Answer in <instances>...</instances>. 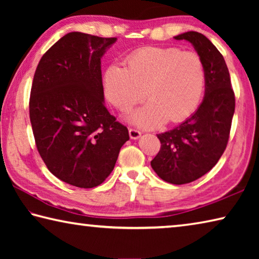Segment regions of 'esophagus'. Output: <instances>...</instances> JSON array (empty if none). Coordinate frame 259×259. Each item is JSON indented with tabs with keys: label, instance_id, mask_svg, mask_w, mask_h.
I'll list each match as a JSON object with an SVG mask.
<instances>
[{
	"label": "esophagus",
	"instance_id": "34e87169",
	"mask_svg": "<svg viewBox=\"0 0 259 259\" xmlns=\"http://www.w3.org/2000/svg\"><path fill=\"white\" fill-rule=\"evenodd\" d=\"M129 135L131 139H138L140 136H142V133L139 130L135 129V128H130L129 129Z\"/></svg>",
	"mask_w": 259,
	"mask_h": 259
}]
</instances>
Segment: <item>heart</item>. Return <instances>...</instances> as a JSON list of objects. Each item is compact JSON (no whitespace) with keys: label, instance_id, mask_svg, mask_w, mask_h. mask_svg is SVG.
Listing matches in <instances>:
<instances>
[{"label":"heart","instance_id":"heart-1","mask_svg":"<svg viewBox=\"0 0 259 259\" xmlns=\"http://www.w3.org/2000/svg\"><path fill=\"white\" fill-rule=\"evenodd\" d=\"M205 71L200 57L178 48H144L111 65L103 77L104 91L114 107L130 109L146 96L148 102L128 116L133 123L152 128L164 120L178 122L198 106Z\"/></svg>","mask_w":259,"mask_h":259}]
</instances>
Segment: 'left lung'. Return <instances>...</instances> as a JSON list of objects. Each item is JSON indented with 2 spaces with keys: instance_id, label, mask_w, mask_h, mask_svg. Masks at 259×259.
<instances>
[{
  "instance_id": "1",
  "label": "left lung",
  "mask_w": 259,
  "mask_h": 259,
  "mask_svg": "<svg viewBox=\"0 0 259 259\" xmlns=\"http://www.w3.org/2000/svg\"><path fill=\"white\" fill-rule=\"evenodd\" d=\"M174 38L194 47L205 71L202 103L183 123L157 135L161 148L151 161L161 179L182 185L202 177L221 159L229 142L235 97L224 57L209 38L198 32Z\"/></svg>"
}]
</instances>
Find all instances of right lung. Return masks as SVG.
I'll list each match as a JSON object with an SVG mask.
<instances>
[{
    "instance_id": "add662e5",
    "label": "right lung",
    "mask_w": 259,
    "mask_h": 259,
    "mask_svg": "<svg viewBox=\"0 0 259 259\" xmlns=\"http://www.w3.org/2000/svg\"><path fill=\"white\" fill-rule=\"evenodd\" d=\"M116 37L68 33L48 50L34 74L29 119L37 151L60 181L81 188L113 171L126 126L104 104L102 57Z\"/></svg>"
}]
</instances>
